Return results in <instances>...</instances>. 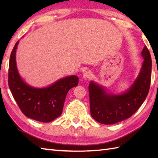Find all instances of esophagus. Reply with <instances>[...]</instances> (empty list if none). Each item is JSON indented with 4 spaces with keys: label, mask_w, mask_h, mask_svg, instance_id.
Listing matches in <instances>:
<instances>
[{
    "label": "esophagus",
    "mask_w": 158,
    "mask_h": 158,
    "mask_svg": "<svg viewBox=\"0 0 158 158\" xmlns=\"http://www.w3.org/2000/svg\"><path fill=\"white\" fill-rule=\"evenodd\" d=\"M92 72L89 71V70H86L85 72H84V73H83V79H89L90 77H91L92 76Z\"/></svg>",
    "instance_id": "obj_1"
}]
</instances>
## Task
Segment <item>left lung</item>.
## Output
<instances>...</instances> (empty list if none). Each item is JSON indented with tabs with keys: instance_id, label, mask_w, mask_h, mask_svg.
<instances>
[{
	"instance_id": "1",
	"label": "left lung",
	"mask_w": 158,
	"mask_h": 158,
	"mask_svg": "<svg viewBox=\"0 0 158 158\" xmlns=\"http://www.w3.org/2000/svg\"><path fill=\"white\" fill-rule=\"evenodd\" d=\"M141 56L143 61L139 75L125 92L113 94L96 82L90 81V112L97 122L106 125L122 122L132 116L145 101L149 90L152 67V58L146 46Z\"/></svg>"
}]
</instances>
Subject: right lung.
Masks as SVG:
<instances>
[{"mask_svg": "<svg viewBox=\"0 0 158 158\" xmlns=\"http://www.w3.org/2000/svg\"><path fill=\"white\" fill-rule=\"evenodd\" d=\"M15 43L9 59V87L22 113L41 122H50L61 115L67 93L78 85L77 75L67 76L45 88H36L26 83L20 76L16 63Z\"/></svg>", "mask_w": 158, "mask_h": 158, "instance_id": "add662e5", "label": "right lung"}]
</instances>
